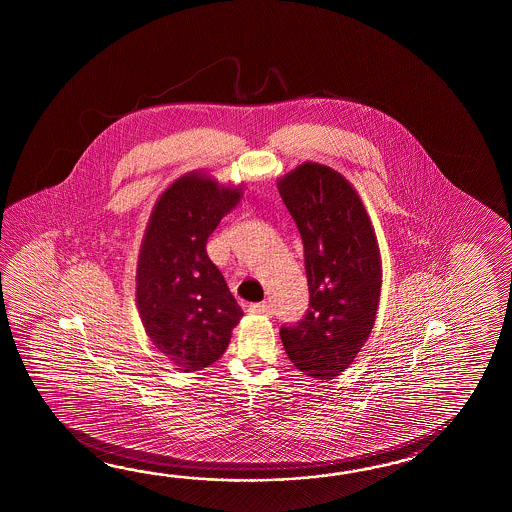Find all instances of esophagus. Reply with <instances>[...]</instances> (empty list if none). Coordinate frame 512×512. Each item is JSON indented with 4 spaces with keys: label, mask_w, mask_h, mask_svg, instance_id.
I'll use <instances>...</instances> for the list:
<instances>
[{
    "label": "esophagus",
    "mask_w": 512,
    "mask_h": 512,
    "mask_svg": "<svg viewBox=\"0 0 512 512\" xmlns=\"http://www.w3.org/2000/svg\"><path fill=\"white\" fill-rule=\"evenodd\" d=\"M249 311L254 315H272L271 305L263 304V302L261 304H251Z\"/></svg>",
    "instance_id": "1"
}]
</instances>
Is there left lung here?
Listing matches in <instances>:
<instances>
[{
    "mask_svg": "<svg viewBox=\"0 0 512 512\" xmlns=\"http://www.w3.org/2000/svg\"><path fill=\"white\" fill-rule=\"evenodd\" d=\"M278 192L304 243L309 309L280 329L305 375L326 382L366 344L381 298V252L370 216L344 175L304 163L278 179Z\"/></svg>",
    "mask_w": 512,
    "mask_h": 512,
    "instance_id": "left-lung-1",
    "label": "left lung"
}]
</instances>
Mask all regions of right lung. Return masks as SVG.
Segmentation results:
<instances>
[{
	"instance_id": "1",
	"label": "right lung",
	"mask_w": 512,
	"mask_h": 512,
	"mask_svg": "<svg viewBox=\"0 0 512 512\" xmlns=\"http://www.w3.org/2000/svg\"><path fill=\"white\" fill-rule=\"evenodd\" d=\"M243 186L201 172L179 177L157 199L142 238L135 300L153 346L177 370L199 371L229 346L243 316L207 240L240 203Z\"/></svg>"
}]
</instances>
